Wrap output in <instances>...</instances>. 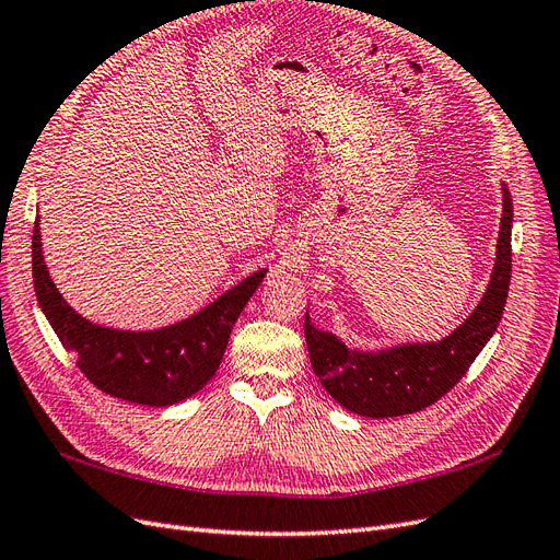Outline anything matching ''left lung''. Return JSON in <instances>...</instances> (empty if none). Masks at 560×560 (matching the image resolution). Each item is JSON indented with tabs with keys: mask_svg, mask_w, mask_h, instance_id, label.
<instances>
[{
	"mask_svg": "<svg viewBox=\"0 0 560 560\" xmlns=\"http://www.w3.org/2000/svg\"><path fill=\"white\" fill-rule=\"evenodd\" d=\"M514 206L502 184V219L493 276L479 306L442 341L404 343L385 350H352L341 338L313 327L306 313V343L315 376L343 409L366 418H393L428 409L460 381L495 334L512 280Z\"/></svg>",
	"mask_w": 560,
	"mask_h": 560,
	"instance_id": "obj_1",
	"label": "left lung"
}]
</instances>
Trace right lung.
Returning <instances> with one entry per match:
<instances>
[{
    "mask_svg": "<svg viewBox=\"0 0 560 560\" xmlns=\"http://www.w3.org/2000/svg\"><path fill=\"white\" fill-rule=\"evenodd\" d=\"M266 268L231 287L177 325L124 331L93 325L56 290L42 252L39 217L32 231V278L39 306L77 366L103 393L144 406H173L196 395L222 364L235 319L257 292Z\"/></svg>",
    "mask_w": 560,
    "mask_h": 560,
    "instance_id": "add662e5",
    "label": "right lung"
}]
</instances>
